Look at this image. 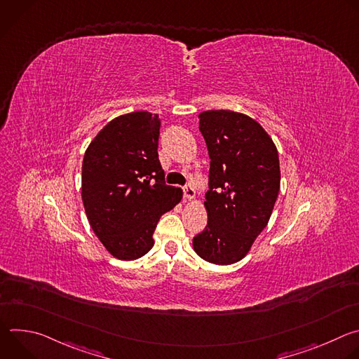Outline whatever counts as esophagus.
<instances>
[{
	"mask_svg": "<svg viewBox=\"0 0 359 359\" xmlns=\"http://www.w3.org/2000/svg\"><path fill=\"white\" fill-rule=\"evenodd\" d=\"M183 196H184L186 200H193L194 196H196V191L191 186H184L183 187Z\"/></svg>",
	"mask_w": 359,
	"mask_h": 359,
	"instance_id": "34e87169",
	"label": "esophagus"
}]
</instances>
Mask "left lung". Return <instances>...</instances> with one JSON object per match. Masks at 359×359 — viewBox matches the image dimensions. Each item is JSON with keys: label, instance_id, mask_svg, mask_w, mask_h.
<instances>
[{"label": "left lung", "instance_id": "left-lung-1", "mask_svg": "<svg viewBox=\"0 0 359 359\" xmlns=\"http://www.w3.org/2000/svg\"><path fill=\"white\" fill-rule=\"evenodd\" d=\"M198 118L210 158L209 220L193 248L203 260L229 266L245 257L271 217L281 180L278 151L248 115L220 109Z\"/></svg>", "mask_w": 359, "mask_h": 359}]
</instances>
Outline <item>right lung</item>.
Segmentation results:
<instances>
[{"label":"right lung","mask_w":359,"mask_h":359,"mask_svg":"<svg viewBox=\"0 0 359 359\" xmlns=\"http://www.w3.org/2000/svg\"><path fill=\"white\" fill-rule=\"evenodd\" d=\"M161 119L147 111L112 119L89 143L82 162V201L88 222L115 259H140L155 244L162 215L183 191L165 184L158 140Z\"/></svg>","instance_id":"add662e5"}]
</instances>
